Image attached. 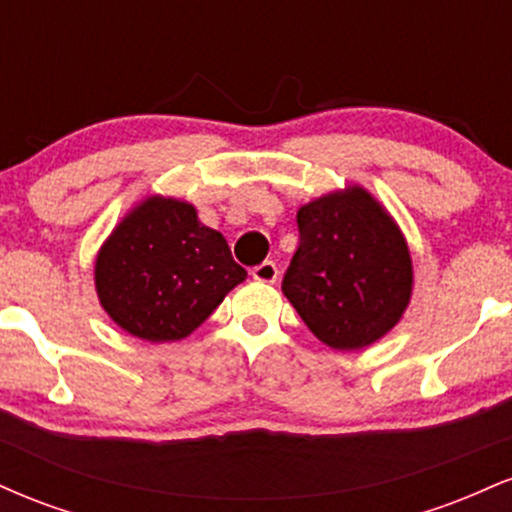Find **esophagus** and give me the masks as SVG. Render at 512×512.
Instances as JSON below:
<instances>
[{"instance_id": "esophagus-1", "label": "esophagus", "mask_w": 512, "mask_h": 512, "mask_svg": "<svg viewBox=\"0 0 512 512\" xmlns=\"http://www.w3.org/2000/svg\"><path fill=\"white\" fill-rule=\"evenodd\" d=\"M276 276H279V267L272 260L257 264V267H252V279L255 281H262V284H274Z\"/></svg>"}]
</instances>
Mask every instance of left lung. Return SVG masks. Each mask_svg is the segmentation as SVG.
Listing matches in <instances>:
<instances>
[{"label":"left lung","instance_id":"obj_1","mask_svg":"<svg viewBox=\"0 0 512 512\" xmlns=\"http://www.w3.org/2000/svg\"><path fill=\"white\" fill-rule=\"evenodd\" d=\"M298 250L281 291L308 330L337 351H358L402 320L414 291L407 238L366 187L303 204Z\"/></svg>","mask_w":512,"mask_h":512}]
</instances>
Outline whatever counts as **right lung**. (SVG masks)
<instances>
[{"instance_id":"right-lung-1","label":"right lung","mask_w":512,"mask_h":512,"mask_svg":"<svg viewBox=\"0 0 512 512\" xmlns=\"http://www.w3.org/2000/svg\"><path fill=\"white\" fill-rule=\"evenodd\" d=\"M245 276L226 238L204 226L190 202L163 195L122 216L93 267L110 320L151 344L190 337Z\"/></svg>"}]
</instances>
